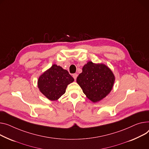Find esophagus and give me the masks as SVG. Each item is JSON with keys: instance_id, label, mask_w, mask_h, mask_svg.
Returning a JSON list of instances; mask_svg holds the SVG:
<instances>
[{"instance_id": "34e87169", "label": "esophagus", "mask_w": 149, "mask_h": 149, "mask_svg": "<svg viewBox=\"0 0 149 149\" xmlns=\"http://www.w3.org/2000/svg\"><path fill=\"white\" fill-rule=\"evenodd\" d=\"M72 77H73V78H74V80H75L76 79H77V77H78V74H74L73 75H72Z\"/></svg>"}]
</instances>
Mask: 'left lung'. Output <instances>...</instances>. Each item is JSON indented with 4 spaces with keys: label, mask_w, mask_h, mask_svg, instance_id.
<instances>
[{
    "label": "left lung",
    "mask_w": 149,
    "mask_h": 149,
    "mask_svg": "<svg viewBox=\"0 0 149 149\" xmlns=\"http://www.w3.org/2000/svg\"><path fill=\"white\" fill-rule=\"evenodd\" d=\"M82 70L77 78V82L88 99L96 102L110 93L115 77L108 66L89 61L83 67Z\"/></svg>",
    "instance_id": "left-lung-1"
}]
</instances>
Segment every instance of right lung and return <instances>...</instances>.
Returning <instances> with one entry per match:
<instances>
[{
    "label": "right lung",
    "mask_w": 149,
    "mask_h": 149,
    "mask_svg": "<svg viewBox=\"0 0 149 149\" xmlns=\"http://www.w3.org/2000/svg\"><path fill=\"white\" fill-rule=\"evenodd\" d=\"M74 81L68 71L54 64L39 77L38 86L48 100L56 101L65 93L67 86Z\"/></svg>",
    "instance_id": "obj_1"
}]
</instances>
